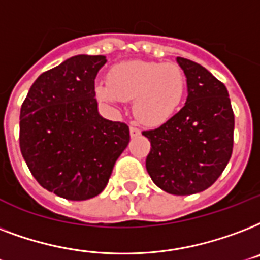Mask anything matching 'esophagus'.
Listing matches in <instances>:
<instances>
[{
    "instance_id": "34e87169",
    "label": "esophagus",
    "mask_w": 260,
    "mask_h": 260,
    "mask_svg": "<svg viewBox=\"0 0 260 260\" xmlns=\"http://www.w3.org/2000/svg\"><path fill=\"white\" fill-rule=\"evenodd\" d=\"M141 134V130L136 126H130V136L132 137H137Z\"/></svg>"
}]
</instances>
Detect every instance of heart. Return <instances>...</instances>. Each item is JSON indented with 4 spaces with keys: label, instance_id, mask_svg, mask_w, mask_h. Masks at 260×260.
<instances>
[{
    "label": "heart",
    "instance_id": "1",
    "mask_svg": "<svg viewBox=\"0 0 260 260\" xmlns=\"http://www.w3.org/2000/svg\"><path fill=\"white\" fill-rule=\"evenodd\" d=\"M187 78L176 63L126 61L112 66L107 82L99 81L94 92L108 103L133 100V112L148 126L172 119L182 107Z\"/></svg>",
    "mask_w": 260,
    "mask_h": 260
}]
</instances>
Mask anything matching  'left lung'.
I'll list each match as a JSON object with an SVG mask.
<instances>
[{"label":"left lung","instance_id":"1","mask_svg":"<svg viewBox=\"0 0 260 260\" xmlns=\"http://www.w3.org/2000/svg\"><path fill=\"white\" fill-rule=\"evenodd\" d=\"M187 78V102L176 115L142 136L150 141L146 171L166 192L191 195L220 178L233 150V115L228 90L197 62L178 57Z\"/></svg>","mask_w":260,"mask_h":260}]
</instances>
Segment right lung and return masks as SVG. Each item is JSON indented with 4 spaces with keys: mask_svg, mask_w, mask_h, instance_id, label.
Wrapping results in <instances>:
<instances>
[{
    "mask_svg": "<svg viewBox=\"0 0 260 260\" xmlns=\"http://www.w3.org/2000/svg\"><path fill=\"white\" fill-rule=\"evenodd\" d=\"M104 55H76L36 78L20 111V150L40 186L70 201L99 195L130 141L99 115L94 78Z\"/></svg>",
    "mask_w": 260,
    "mask_h": 260,
    "instance_id": "1",
    "label": "right lung"
}]
</instances>
